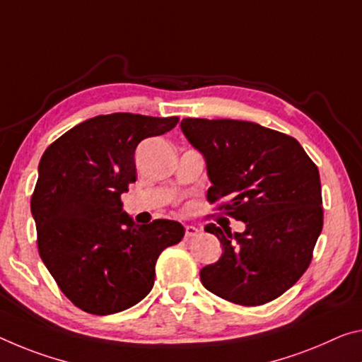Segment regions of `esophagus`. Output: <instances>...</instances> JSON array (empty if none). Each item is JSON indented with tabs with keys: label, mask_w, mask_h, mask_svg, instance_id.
Here are the masks:
<instances>
[{
	"label": "esophagus",
	"mask_w": 362,
	"mask_h": 362,
	"mask_svg": "<svg viewBox=\"0 0 362 362\" xmlns=\"http://www.w3.org/2000/svg\"><path fill=\"white\" fill-rule=\"evenodd\" d=\"M198 233H199V230L194 226H187L185 227V238H193V237H197Z\"/></svg>",
	"instance_id": "obj_1"
}]
</instances>
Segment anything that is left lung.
I'll return each instance as SVG.
<instances>
[{
	"mask_svg": "<svg viewBox=\"0 0 362 362\" xmlns=\"http://www.w3.org/2000/svg\"><path fill=\"white\" fill-rule=\"evenodd\" d=\"M180 127L206 159L208 202L246 226L204 227L223 253L202 269V284L235 305L275 300L306 272L322 232L317 165L293 136L255 122L187 117Z\"/></svg>",
	"mask_w": 362,
	"mask_h": 362,
	"instance_id": "left-lung-1",
	"label": "left lung"
}]
</instances>
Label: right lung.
<instances>
[{
    "label": "right lung",
    "instance_id": "add662e5",
    "mask_svg": "<svg viewBox=\"0 0 362 362\" xmlns=\"http://www.w3.org/2000/svg\"><path fill=\"white\" fill-rule=\"evenodd\" d=\"M177 122L130 112L96 116L43 153L30 202L38 253L62 293L85 313L107 315L141 301L154 285L159 255L185 235L175 221L139 226L120 202L136 180L139 143Z\"/></svg>",
    "mask_w": 362,
    "mask_h": 362
}]
</instances>
